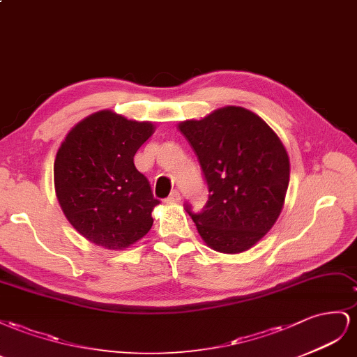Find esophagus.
I'll use <instances>...</instances> for the list:
<instances>
[{
    "label": "esophagus",
    "mask_w": 357,
    "mask_h": 357,
    "mask_svg": "<svg viewBox=\"0 0 357 357\" xmlns=\"http://www.w3.org/2000/svg\"><path fill=\"white\" fill-rule=\"evenodd\" d=\"M179 200H181L179 192L178 191H172L170 196L166 199V203H170V205H172V203H178Z\"/></svg>",
    "instance_id": "1"
}]
</instances>
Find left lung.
Segmentation results:
<instances>
[{"label":"left lung","mask_w":357,"mask_h":357,"mask_svg":"<svg viewBox=\"0 0 357 357\" xmlns=\"http://www.w3.org/2000/svg\"><path fill=\"white\" fill-rule=\"evenodd\" d=\"M209 190L206 205L187 212L212 250H250L278 220L290 179V161L280 137L251 110L227 106L200 121L178 126Z\"/></svg>","instance_id":"8db88e82"}]
</instances>
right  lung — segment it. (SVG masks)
Listing matches in <instances>:
<instances>
[{
    "label": "right lung",
    "instance_id": "right-lung-1",
    "mask_svg": "<svg viewBox=\"0 0 357 357\" xmlns=\"http://www.w3.org/2000/svg\"><path fill=\"white\" fill-rule=\"evenodd\" d=\"M154 130L151 122L100 110L77 122L56 152L54 179L61 209L98 247L124 250L152 227L151 212L160 200L133 158Z\"/></svg>",
    "mask_w": 357,
    "mask_h": 357
}]
</instances>
